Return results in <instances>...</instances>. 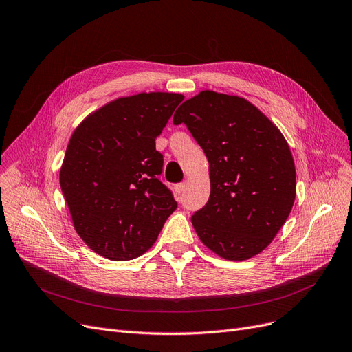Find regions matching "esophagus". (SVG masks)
Listing matches in <instances>:
<instances>
[{
    "instance_id": "34e87169",
    "label": "esophagus",
    "mask_w": 352,
    "mask_h": 352,
    "mask_svg": "<svg viewBox=\"0 0 352 352\" xmlns=\"http://www.w3.org/2000/svg\"><path fill=\"white\" fill-rule=\"evenodd\" d=\"M186 190V184H179L177 186H176V192L179 193V195H182Z\"/></svg>"
}]
</instances>
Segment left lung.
<instances>
[{
	"label": "left lung",
	"mask_w": 352,
	"mask_h": 352,
	"mask_svg": "<svg viewBox=\"0 0 352 352\" xmlns=\"http://www.w3.org/2000/svg\"><path fill=\"white\" fill-rule=\"evenodd\" d=\"M175 124H186L209 163L208 204L190 218L217 256H257L283 227L296 198V168L276 124L245 98L202 91L182 104Z\"/></svg>",
	"instance_id": "left-lung-1"
}]
</instances>
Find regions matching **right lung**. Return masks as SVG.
<instances>
[{
  "label": "right lung",
  "instance_id": "add662e5",
  "mask_svg": "<svg viewBox=\"0 0 352 352\" xmlns=\"http://www.w3.org/2000/svg\"><path fill=\"white\" fill-rule=\"evenodd\" d=\"M184 98H117L91 112L70 137L60 188L75 231L96 254L114 261L144 254L177 208L157 177L163 156L156 138Z\"/></svg>",
  "mask_w": 352,
  "mask_h": 352
}]
</instances>
